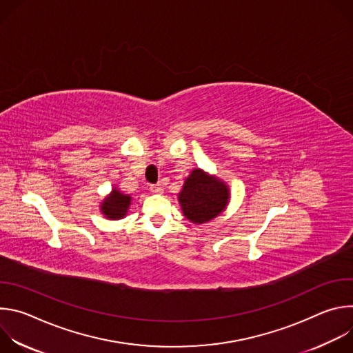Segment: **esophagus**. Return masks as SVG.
Here are the masks:
<instances>
[{"mask_svg":"<svg viewBox=\"0 0 353 353\" xmlns=\"http://www.w3.org/2000/svg\"><path fill=\"white\" fill-rule=\"evenodd\" d=\"M149 190L152 191L154 194H162V191H163V188L161 185H157V184H150Z\"/></svg>","mask_w":353,"mask_h":353,"instance_id":"34e87169","label":"esophagus"}]
</instances>
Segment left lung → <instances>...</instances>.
I'll return each mask as SVG.
<instances>
[{"instance_id": "8db88e82", "label": "left lung", "mask_w": 353, "mask_h": 353, "mask_svg": "<svg viewBox=\"0 0 353 353\" xmlns=\"http://www.w3.org/2000/svg\"><path fill=\"white\" fill-rule=\"evenodd\" d=\"M228 198V187L199 169L191 172L179 194L185 218L194 223H205L218 216L225 210Z\"/></svg>"}]
</instances>
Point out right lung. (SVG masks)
<instances>
[{
    "label": "right lung",
    "instance_id": "add662e5",
    "mask_svg": "<svg viewBox=\"0 0 353 353\" xmlns=\"http://www.w3.org/2000/svg\"><path fill=\"white\" fill-rule=\"evenodd\" d=\"M131 204V196L121 194L119 190H113L109 198H106L102 204V212L109 219H120L127 214V210Z\"/></svg>",
    "mask_w": 353,
    "mask_h": 353
}]
</instances>
